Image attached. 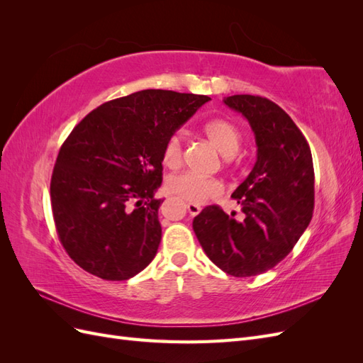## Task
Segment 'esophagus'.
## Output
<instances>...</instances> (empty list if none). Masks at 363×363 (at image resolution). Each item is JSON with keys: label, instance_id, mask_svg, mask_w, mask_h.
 <instances>
[{"label": "esophagus", "instance_id": "esophagus-1", "mask_svg": "<svg viewBox=\"0 0 363 363\" xmlns=\"http://www.w3.org/2000/svg\"><path fill=\"white\" fill-rule=\"evenodd\" d=\"M188 211L192 216H196L201 212V207L199 204H195V203H188Z\"/></svg>", "mask_w": 363, "mask_h": 363}]
</instances>
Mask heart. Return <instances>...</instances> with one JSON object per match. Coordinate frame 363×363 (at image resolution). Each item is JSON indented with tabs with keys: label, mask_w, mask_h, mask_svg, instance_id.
<instances>
[{
	"label": "heart",
	"mask_w": 363,
	"mask_h": 363,
	"mask_svg": "<svg viewBox=\"0 0 363 363\" xmlns=\"http://www.w3.org/2000/svg\"><path fill=\"white\" fill-rule=\"evenodd\" d=\"M203 131L215 148L224 156H232L238 151L242 135L239 128L223 118H215L207 121L203 125ZM183 159V145L179 135L168 138L163 145V163L169 168L179 167ZM167 189L189 203H203L221 194L223 186L218 180L211 177H203L191 171L171 175L167 182Z\"/></svg>",
	"instance_id": "heart-1"
}]
</instances>
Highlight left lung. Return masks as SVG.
<instances>
[{
	"instance_id": "1",
	"label": "left lung",
	"mask_w": 363,
	"mask_h": 363,
	"mask_svg": "<svg viewBox=\"0 0 363 363\" xmlns=\"http://www.w3.org/2000/svg\"><path fill=\"white\" fill-rule=\"evenodd\" d=\"M224 104L247 118L257 145L255 167L232 195L244 216L235 219L219 206H207L192 227L218 268L233 277H251L286 257L311 223L312 152L291 116L268 98L232 95Z\"/></svg>"
}]
</instances>
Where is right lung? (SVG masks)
Instances as JSON below:
<instances>
[{"instance_id":"1","label":"right lung","mask_w":363,"mask_h":363,"mask_svg":"<svg viewBox=\"0 0 363 363\" xmlns=\"http://www.w3.org/2000/svg\"><path fill=\"white\" fill-rule=\"evenodd\" d=\"M208 100L145 89L101 104L74 127L50 195L60 242L80 268L121 281L155 259L163 145Z\"/></svg>"}]
</instances>
